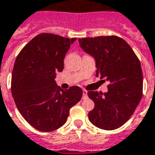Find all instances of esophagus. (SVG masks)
Returning a JSON list of instances; mask_svg holds the SVG:
<instances>
[{"label": "esophagus", "mask_w": 155, "mask_h": 155, "mask_svg": "<svg viewBox=\"0 0 155 155\" xmlns=\"http://www.w3.org/2000/svg\"><path fill=\"white\" fill-rule=\"evenodd\" d=\"M87 94H88V92H87L86 90H83V98H86V97H87V95H88Z\"/></svg>", "instance_id": "34e87169"}]
</instances>
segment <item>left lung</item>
Instances as JSON below:
<instances>
[{"label":"left lung","mask_w":155,"mask_h":155,"mask_svg":"<svg viewBox=\"0 0 155 155\" xmlns=\"http://www.w3.org/2000/svg\"><path fill=\"white\" fill-rule=\"evenodd\" d=\"M78 41L94 58L96 77L109 82L107 93L88 92L94 102L89 119L102 130L119 128L131 117L143 96V71L137 56L117 36L86 37Z\"/></svg>","instance_id":"left-lung-1"}]
</instances>
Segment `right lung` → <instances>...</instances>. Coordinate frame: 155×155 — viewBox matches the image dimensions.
<instances>
[{
	"instance_id": "add662e5",
	"label": "right lung",
	"mask_w": 155,
	"mask_h": 155,
	"mask_svg": "<svg viewBox=\"0 0 155 155\" xmlns=\"http://www.w3.org/2000/svg\"><path fill=\"white\" fill-rule=\"evenodd\" d=\"M77 38L41 33L23 48L16 58L11 90L23 118L38 130L52 131L67 120L69 111L79 101L78 86L64 90L55 83L57 71L64 68V58Z\"/></svg>"
}]
</instances>
